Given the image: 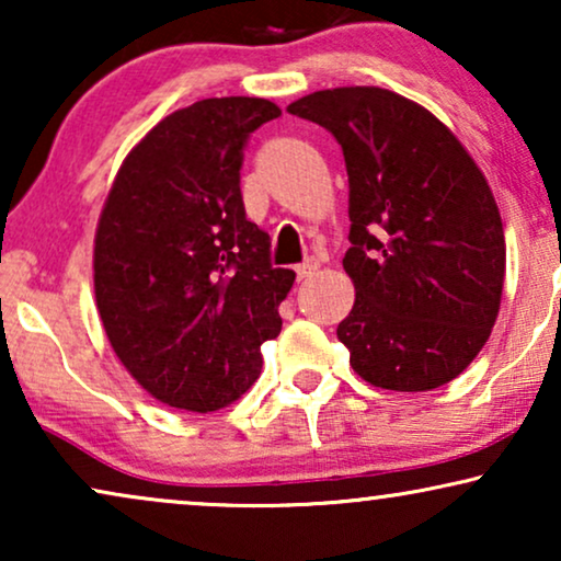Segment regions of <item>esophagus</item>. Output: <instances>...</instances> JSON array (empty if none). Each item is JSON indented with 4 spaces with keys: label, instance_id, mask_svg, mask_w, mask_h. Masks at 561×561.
I'll use <instances>...</instances> for the list:
<instances>
[{
    "label": "esophagus",
    "instance_id": "esophagus-1",
    "mask_svg": "<svg viewBox=\"0 0 561 561\" xmlns=\"http://www.w3.org/2000/svg\"><path fill=\"white\" fill-rule=\"evenodd\" d=\"M319 267V260H313V257H309V260H304V263H298L296 265V275H298V280H306L309 278V275L317 271Z\"/></svg>",
    "mask_w": 561,
    "mask_h": 561
}]
</instances>
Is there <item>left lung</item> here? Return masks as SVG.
<instances>
[{
	"mask_svg": "<svg viewBox=\"0 0 561 561\" xmlns=\"http://www.w3.org/2000/svg\"><path fill=\"white\" fill-rule=\"evenodd\" d=\"M342 145L355 306L336 327L375 388L419 393L455 380L497 319L505 237L485 175L432 112L396 91L342 87L288 106Z\"/></svg>",
	"mask_w": 561,
	"mask_h": 561,
	"instance_id": "8db88e82",
	"label": "left lung"
}]
</instances>
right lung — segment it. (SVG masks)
Instances as JSON below:
<instances>
[{"label": "right lung", "mask_w": 561, "mask_h": 561, "mask_svg": "<svg viewBox=\"0 0 561 561\" xmlns=\"http://www.w3.org/2000/svg\"><path fill=\"white\" fill-rule=\"evenodd\" d=\"M280 117L267 99L221 96L168 114L129 150L94 240V294L127 373L160 403L225 409L257 380L296 273L244 217L248 137Z\"/></svg>", "instance_id": "1"}]
</instances>
